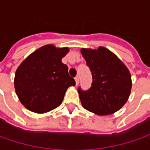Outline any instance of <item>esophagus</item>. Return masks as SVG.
<instances>
[{"label": "esophagus", "instance_id": "obj_1", "mask_svg": "<svg viewBox=\"0 0 150 150\" xmlns=\"http://www.w3.org/2000/svg\"><path fill=\"white\" fill-rule=\"evenodd\" d=\"M75 82H76V85H78V83H79V77H76L75 78Z\"/></svg>", "mask_w": 150, "mask_h": 150}]
</instances>
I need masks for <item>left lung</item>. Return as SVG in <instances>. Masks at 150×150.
<instances>
[{"instance_id": "1", "label": "left lung", "mask_w": 150, "mask_h": 150, "mask_svg": "<svg viewBox=\"0 0 150 150\" xmlns=\"http://www.w3.org/2000/svg\"><path fill=\"white\" fill-rule=\"evenodd\" d=\"M81 53L93 75L89 89L78 88L83 107L99 116L118 111L130 95L132 79L129 70L104 47H98V49L81 48Z\"/></svg>"}]
</instances>
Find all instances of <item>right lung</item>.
<instances>
[{
    "mask_svg": "<svg viewBox=\"0 0 150 150\" xmlns=\"http://www.w3.org/2000/svg\"><path fill=\"white\" fill-rule=\"evenodd\" d=\"M68 47L47 44L30 54L17 67L14 78L16 93L28 110L45 113L60 105L67 89L75 86L68 67L62 59Z\"/></svg>",
    "mask_w": 150,
    "mask_h": 150,
    "instance_id": "add662e5",
    "label": "right lung"
}]
</instances>
